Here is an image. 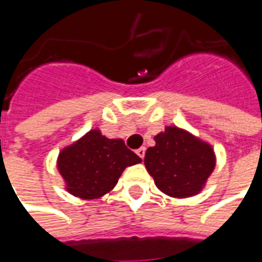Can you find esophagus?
Here are the masks:
<instances>
[{"instance_id":"34e87169","label":"esophagus","mask_w":262,"mask_h":262,"mask_svg":"<svg viewBox=\"0 0 262 262\" xmlns=\"http://www.w3.org/2000/svg\"><path fill=\"white\" fill-rule=\"evenodd\" d=\"M135 152H137V155H138L141 159H144V157H145V148H144V146H142V148H138Z\"/></svg>"}]
</instances>
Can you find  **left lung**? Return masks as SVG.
<instances>
[{
  "label": "left lung",
  "instance_id": "1",
  "mask_svg": "<svg viewBox=\"0 0 262 262\" xmlns=\"http://www.w3.org/2000/svg\"><path fill=\"white\" fill-rule=\"evenodd\" d=\"M144 164L157 187L170 198H192L202 192L216 166L210 144L178 127H166L154 137Z\"/></svg>",
  "mask_w": 262,
  "mask_h": 262
}]
</instances>
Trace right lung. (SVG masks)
<instances>
[{
  "instance_id": "add662e5",
  "label": "right lung",
  "mask_w": 262,
  "mask_h": 262,
  "mask_svg": "<svg viewBox=\"0 0 262 262\" xmlns=\"http://www.w3.org/2000/svg\"><path fill=\"white\" fill-rule=\"evenodd\" d=\"M140 162L124 141L110 140L96 128L59 152L57 169L69 193L97 199L114 189L127 166Z\"/></svg>"
}]
</instances>
